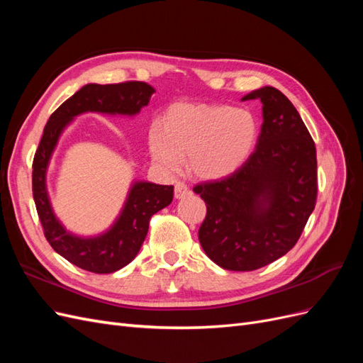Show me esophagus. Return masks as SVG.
Segmentation results:
<instances>
[{
    "label": "esophagus",
    "instance_id": "1",
    "mask_svg": "<svg viewBox=\"0 0 363 363\" xmlns=\"http://www.w3.org/2000/svg\"><path fill=\"white\" fill-rule=\"evenodd\" d=\"M188 194H189V188L183 182L175 183V186H174V196H175V199H183V196H186Z\"/></svg>",
    "mask_w": 363,
    "mask_h": 363
}]
</instances>
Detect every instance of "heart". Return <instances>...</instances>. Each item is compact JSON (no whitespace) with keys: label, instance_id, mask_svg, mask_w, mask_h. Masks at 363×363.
<instances>
[{"label":"heart","instance_id":"b5f03b06","mask_svg":"<svg viewBox=\"0 0 363 363\" xmlns=\"http://www.w3.org/2000/svg\"><path fill=\"white\" fill-rule=\"evenodd\" d=\"M257 121L250 111L224 104H179L148 133L150 155L167 174L188 169L203 180L238 171L257 140Z\"/></svg>","mask_w":363,"mask_h":363}]
</instances>
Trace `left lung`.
<instances>
[{
  "label": "left lung",
  "instance_id": "8db88e82",
  "mask_svg": "<svg viewBox=\"0 0 363 363\" xmlns=\"http://www.w3.org/2000/svg\"><path fill=\"white\" fill-rule=\"evenodd\" d=\"M247 100L263 104L256 150L233 174L194 186L207 207L200 244L208 259L230 271H255L286 255L318 192L315 142L294 104L271 86Z\"/></svg>",
  "mask_w": 363,
  "mask_h": 363
}]
</instances>
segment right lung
<instances>
[{"label":"right lung","mask_w":363,"mask_h":363,"mask_svg":"<svg viewBox=\"0 0 363 363\" xmlns=\"http://www.w3.org/2000/svg\"><path fill=\"white\" fill-rule=\"evenodd\" d=\"M155 87L144 82L86 84L54 112L33 159V199L52 250L72 265L95 274H111L136 257L148 233L151 216L172 201V186L136 182L131 186L123 212L106 233L94 238L71 235L54 215L47 194V168L63 128L86 112L133 116L150 103Z\"/></svg>","instance_id":"1"}]
</instances>
